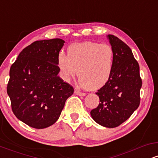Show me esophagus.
Segmentation results:
<instances>
[{"label": "esophagus", "instance_id": "1", "mask_svg": "<svg viewBox=\"0 0 158 158\" xmlns=\"http://www.w3.org/2000/svg\"><path fill=\"white\" fill-rule=\"evenodd\" d=\"M74 94H77L78 96H81V97H85V95H86V94L85 93H82V92H80L78 89H76L74 90Z\"/></svg>", "mask_w": 158, "mask_h": 158}]
</instances>
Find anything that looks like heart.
<instances>
[{"mask_svg": "<svg viewBox=\"0 0 158 158\" xmlns=\"http://www.w3.org/2000/svg\"><path fill=\"white\" fill-rule=\"evenodd\" d=\"M114 62V52L110 45L91 41L70 44L68 56L61 52L57 57L63 80L69 81L78 73L80 85L89 90L99 89L108 82Z\"/></svg>", "mask_w": 158, "mask_h": 158, "instance_id": "b5f03b06", "label": "heart"}]
</instances>
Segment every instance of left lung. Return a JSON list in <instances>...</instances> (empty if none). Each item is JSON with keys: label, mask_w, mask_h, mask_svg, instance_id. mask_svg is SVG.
<instances>
[{"label": "left lung", "mask_w": 158, "mask_h": 158, "mask_svg": "<svg viewBox=\"0 0 158 158\" xmlns=\"http://www.w3.org/2000/svg\"><path fill=\"white\" fill-rule=\"evenodd\" d=\"M107 38L114 52L113 71L108 82L96 93L99 104L90 116L100 126L115 128L139 107L142 80L138 62L129 47L113 35Z\"/></svg>", "instance_id": "8db88e82"}]
</instances>
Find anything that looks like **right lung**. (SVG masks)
Here are the masks:
<instances>
[{"label":"right lung","mask_w":158,"mask_h":158,"mask_svg":"<svg viewBox=\"0 0 158 158\" xmlns=\"http://www.w3.org/2000/svg\"><path fill=\"white\" fill-rule=\"evenodd\" d=\"M60 39L37 41L25 48L12 64L7 94L15 117L32 128H45L60 117L73 88L60 77L57 57Z\"/></svg>","instance_id":"right-lung-1"}]
</instances>
